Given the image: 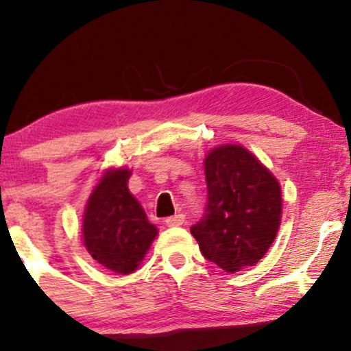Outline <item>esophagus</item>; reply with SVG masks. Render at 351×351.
Masks as SVG:
<instances>
[{"label": "esophagus", "mask_w": 351, "mask_h": 351, "mask_svg": "<svg viewBox=\"0 0 351 351\" xmlns=\"http://www.w3.org/2000/svg\"><path fill=\"white\" fill-rule=\"evenodd\" d=\"M166 225L167 227H179L185 222V215L184 214H176V215H171V217H167L166 220Z\"/></svg>", "instance_id": "1"}]
</instances>
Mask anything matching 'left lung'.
<instances>
[{"label": "left lung", "instance_id": "1", "mask_svg": "<svg viewBox=\"0 0 351 351\" xmlns=\"http://www.w3.org/2000/svg\"><path fill=\"white\" fill-rule=\"evenodd\" d=\"M208 204L190 232L209 262L234 273L256 265L275 241L281 186L241 145L215 147L204 160Z\"/></svg>", "mask_w": 351, "mask_h": 351}]
</instances>
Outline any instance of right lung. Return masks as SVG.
I'll use <instances>...</instances> for the list:
<instances>
[{
	"mask_svg": "<svg viewBox=\"0 0 351 351\" xmlns=\"http://www.w3.org/2000/svg\"><path fill=\"white\" fill-rule=\"evenodd\" d=\"M126 167L100 177L83 215L84 246L94 261L119 275L137 270L158 230L129 193Z\"/></svg>",
	"mask_w": 351,
	"mask_h": 351,
	"instance_id": "obj_1",
	"label": "right lung"
}]
</instances>
